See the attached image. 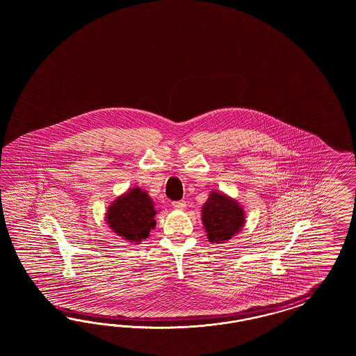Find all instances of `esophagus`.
<instances>
[{"mask_svg":"<svg viewBox=\"0 0 356 356\" xmlns=\"http://www.w3.org/2000/svg\"><path fill=\"white\" fill-rule=\"evenodd\" d=\"M173 207L175 209H179V210H184L185 207H186V202L185 201H176V202H173Z\"/></svg>","mask_w":356,"mask_h":356,"instance_id":"obj_1","label":"esophagus"}]
</instances>
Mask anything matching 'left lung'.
Masks as SVG:
<instances>
[{"label":"left lung","mask_w":356,"mask_h":356,"mask_svg":"<svg viewBox=\"0 0 356 356\" xmlns=\"http://www.w3.org/2000/svg\"><path fill=\"white\" fill-rule=\"evenodd\" d=\"M202 222L210 241L225 243L241 229L244 211L236 201L213 192L202 207Z\"/></svg>","instance_id":"left-lung-1"}]
</instances>
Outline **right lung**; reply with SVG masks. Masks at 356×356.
<instances>
[{"mask_svg": "<svg viewBox=\"0 0 356 356\" xmlns=\"http://www.w3.org/2000/svg\"><path fill=\"white\" fill-rule=\"evenodd\" d=\"M155 214L150 197L140 188H134L109 207L107 222L120 236L140 243L149 237L151 228L155 227Z\"/></svg>", "mask_w": 356, "mask_h": 356, "instance_id": "1", "label": "right lung"}]
</instances>
